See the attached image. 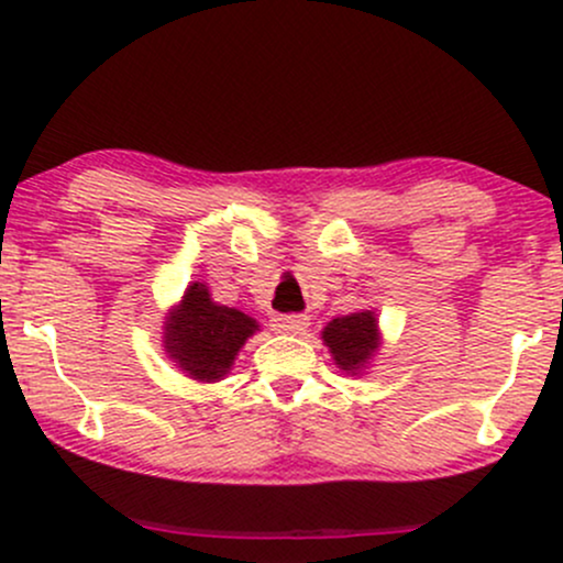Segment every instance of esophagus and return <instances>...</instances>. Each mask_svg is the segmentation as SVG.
<instances>
[{"label": "esophagus", "instance_id": "34e87169", "mask_svg": "<svg viewBox=\"0 0 563 563\" xmlns=\"http://www.w3.org/2000/svg\"><path fill=\"white\" fill-rule=\"evenodd\" d=\"M307 314H275L273 318V331L277 333H301L307 331Z\"/></svg>", "mask_w": 563, "mask_h": 563}]
</instances>
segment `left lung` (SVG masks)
<instances>
[{
    "label": "left lung",
    "mask_w": 563,
    "mask_h": 563,
    "mask_svg": "<svg viewBox=\"0 0 563 563\" xmlns=\"http://www.w3.org/2000/svg\"><path fill=\"white\" fill-rule=\"evenodd\" d=\"M322 341L331 349L335 365L346 373H357L378 349V331L373 312H354L335 318L322 331Z\"/></svg>",
    "instance_id": "1"
}]
</instances>
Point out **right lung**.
I'll use <instances>...</instances> for the list:
<instances>
[{
  "label": "right lung",
  "mask_w": 563,
  "mask_h": 563,
  "mask_svg": "<svg viewBox=\"0 0 563 563\" xmlns=\"http://www.w3.org/2000/svg\"><path fill=\"white\" fill-rule=\"evenodd\" d=\"M256 328L254 318L211 301L209 288L192 283L166 325V349L192 378L219 380Z\"/></svg>",
  "instance_id": "add662e5"
}]
</instances>
